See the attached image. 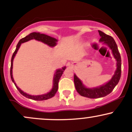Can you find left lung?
Here are the masks:
<instances>
[{
    "label": "left lung",
    "instance_id": "obj_1",
    "mask_svg": "<svg viewBox=\"0 0 132 132\" xmlns=\"http://www.w3.org/2000/svg\"><path fill=\"white\" fill-rule=\"evenodd\" d=\"M99 35L101 38L99 41L103 42L110 48L112 53L113 57L117 61V69L115 72L114 75L108 82L104 85L100 86L99 87H94V88H87L83 85L82 82L79 79L76 75L74 76V82L76 89L77 92L80 95L86 97L90 98V99H96L105 97L107 95L113 90L117 84L119 83L120 79L121 77V66H122V61H121L120 54L118 50L117 45L115 42L114 39L111 36L106 35L102 31L99 30Z\"/></svg>",
    "mask_w": 132,
    "mask_h": 132
}]
</instances>
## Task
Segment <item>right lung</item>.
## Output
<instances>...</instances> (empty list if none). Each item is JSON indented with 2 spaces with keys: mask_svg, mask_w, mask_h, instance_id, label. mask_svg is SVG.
<instances>
[{
  "mask_svg": "<svg viewBox=\"0 0 132 132\" xmlns=\"http://www.w3.org/2000/svg\"><path fill=\"white\" fill-rule=\"evenodd\" d=\"M33 39H35V40H38V41H40V42L46 44V45H48V46L51 47H53L54 46H56V42H57V40L56 38H54L50 37V36L42 34V33H37V32L31 33L30 34L26 36L25 38H23L21 39V40L19 41V43H18L17 45H16L15 50L12 56L11 66H10V77H11L12 81L14 83L15 86H16V89L19 90V91L20 92V93L21 94L23 95V96H25V97L28 98V99H30L35 100V101H44V100L49 99H50V98L53 97L55 95V94L56 93L57 89H58L59 80H60V78H61L62 75H63V72H64L65 69H66V67L64 66V67L62 68L61 69H57V70L56 71L55 73H54V78H53V87L52 89H51V90H50V92L42 95H31L25 93V92L22 91V90L16 85V83L15 82L14 79H13V75H12L13 61V59H14L15 56V54H16V53H17L18 50H19L21 44L23 43H25V42H28V41H29L30 40H33Z\"/></svg>",
  "mask_w": 132,
  "mask_h": 132,
  "instance_id": "obj_1",
  "label": "right lung"
}]
</instances>
